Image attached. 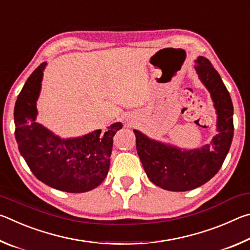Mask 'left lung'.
<instances>
[{"label":"left lung","mask_w":250,"mask_h":250,"mask_svg":"<svg viewBox=\"0 0 250 250\" xmlns=\"http://www.w3.org/2000/svg\"><path fill=\"white\" fill-rule=\"evenodd\" d=\"M195 70L210 92L217 112V131L209 145L201 149L181 150L151 140L134 131L137 151L152 183L167 191L185 192L205 184L222 167L234 135L231 98L221 76L208 59L200 56Z\"/></svg>","instance_id":"left-lung-1"}]
</instances>
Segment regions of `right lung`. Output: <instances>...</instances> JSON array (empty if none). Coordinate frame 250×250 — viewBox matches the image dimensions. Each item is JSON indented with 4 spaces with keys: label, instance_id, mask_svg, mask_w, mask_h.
Here are the masks:
<instances>
[{
    "label": "right lung",
    "instance_id": "right-lung-1",
    "mask_svg": "<svg viewBox=\"0 0 250 250\" xmlns=\"http://www.w3.org/2000/svg\"><path fill=\"white\" fill-rule=\"evenodd\" d=\"M41 64L29 76L15 103V139L33 174L46 185L68 193H83L103 183L110 166L113 137L120 122L108 131L96 130L82 138L61 139L37 124L36 101L43 70Z\"/></svg>",
    "mask_w": 250,
    "mask_h": 250
}]
</instances>
